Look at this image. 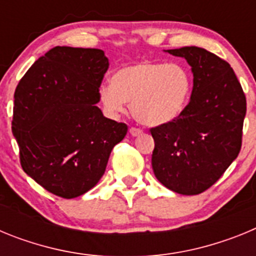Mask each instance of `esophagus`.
I'll return each instance as SVG.
<instances>
[{"mask_svg": "<svg viewBox=\"0 0 256 256\" xmlns=\"http://www.w3.org/2000/svg\"><path fill=\"white\" fill-rule=\"evenodd\" d=\"M130 134H132V136L142 134V130L137 128V126H132V128H130Z\"/></svg>", "mask_w": 256, "mask_h": 256, "instance_id": "34e87169", "label": "esophagus"}]
</instances>
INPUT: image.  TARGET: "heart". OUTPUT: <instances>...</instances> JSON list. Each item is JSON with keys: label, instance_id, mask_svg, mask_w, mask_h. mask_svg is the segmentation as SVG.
I'll use <instances>...</instances> for the list:
<instances>
[{"label": "heart", "instance_id": "1", "mask_svg": "<svg viewBox=\"0 0 256 256\" xmlns=\"http://www.w3.org/2000/svg\"><path fill=\"white\" fill-rule=\"evenodd\" d=\"M190 70L180 62L141 61L120 68L112 84L100 88L108 112L118 114L130 104L133 116L146 126H162L177 119L191 98Z\"/></svg>", "mask_w": 256, "mask_h": 256}]
</instances>
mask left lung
Masks as SVG:
<instances>
[{
	"label": "left lung",
	"instance_id": "1",
	"mask_svg": "<svg viewBox=\"0 0 256 256\" xmlns=\"http://www.w3.org/2000/svg\"><path fill=\"white\" fill-rule=\"evenodd\" d=\"M194 73L191 100L174 120L150 132L154 174L180 195H198L223 176L242 144L246 97L227 61L200 47L168 50Z\"/></svg>",
	"mask_w": 256,
	"mask_h": 256
}]
</instances>
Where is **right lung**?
I'll return each instance as SVG.
<instances>
[{"label": "right lung", "mask_w": 256, "mask_h": 256, "mask_svg": "<svg viewBox=\"0 0 256 256\" xmlns=\"http://www.w3.org/2000/svg\"><path fill=\"white\" fill-rule=\"evenodd\" d=\"M108 69L102 50L56 46L15 90L11 128L22 170L62 198L96 186L128 130L96 106Z\"/></svg>", "instance_id": "1"}]
</instances>
